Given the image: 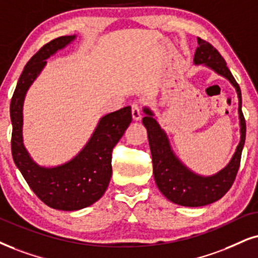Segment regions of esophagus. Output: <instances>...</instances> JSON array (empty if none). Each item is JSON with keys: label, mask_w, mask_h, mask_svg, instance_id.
I'll use <instances>...</instances> for the list:
<instances>
[{"label": "esophagus", "mask_w": 258, "mask_h": 258, "mask_svg": "<svg viewBox=\"0 0 258 258\" xmlns=\"http://www.w3.org/2000/svg\"><path fill=\"white\" fill-rule=\"evenodd\" d=\"M131 113H132V119L135 120V121H138V120H140V118H142V113H140L139 107L137 105L132 106Z\"/></svg>", "instance_id": "obj_1"}]
</instances>
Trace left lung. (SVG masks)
<instances>
[{
    "label": "left lung",
    "instance_id": "8db88e82",
    "mask_svg": "<svg viewBox=\"0 0 258 258\" xmlns=\"http://www.w3.org/2000/svg\"><path fill=\"white\" fill-rule=\"evenodd\" d=\"M198 45L193 59L194 64L204 65L226 78L237 93L240 139L226 167L210 176L200 175L189 169L174 152L167 132L162 128L153 110L148 106L143 107V113L145 114L143 125L148 131L156 184L169 201L185 207L206 206L218 201L227 193L239 169L246 130L242 113L240 88L226 67V61L210 42L198 38Z\"/></svg>",
    "mask_w": 258,
    "mask_h": 258
}]
</instances>
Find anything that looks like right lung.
Segmentation results:
<instances>
[{
	"label": "right lung",
	"mask_w": 258,
	"mask_h": 258,
	"mask_svg": "<svg viewBox=\"0 0 258 258\" xmlns=\"http://www.w3.org/2000/svg\"><path fill=\"white\" fill-rule=\"evenodd\" d=\"M76 38V34L65 35L42 46L26 64L11 102L12 155L16 168L45 205L59 211L82 210L105 194L112 176V150L132 121L130 106L103 115L82 150L63 164L40 165L29 155L22 136L26 94L48 58Z\"/></svg>",
	"instance_id": "right-lung-1"
}]
</instances>
